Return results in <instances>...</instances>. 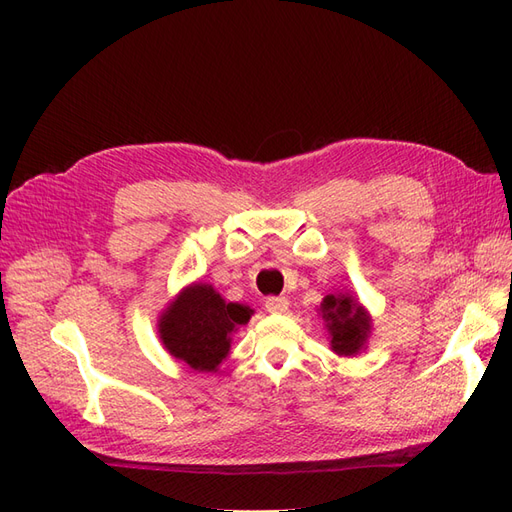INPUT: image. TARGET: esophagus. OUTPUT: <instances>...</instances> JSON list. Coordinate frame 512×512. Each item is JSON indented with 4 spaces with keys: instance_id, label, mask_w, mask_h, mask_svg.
<instances>
[{
    "instance_id": "1",
    "label": "esophagus",
    "mask_w": 512,
    "mask_h": 512,
    "mask_svg": "<svg viewBox=\"0 0 512 512\" xmlns=\"http://www.w3.org/2000/svg\"><path fill=\"white\" fill-rule=\"evenodd\" d=\"M288 299L286 297H269L267 301H265V307H267V312H271V314H286L288 312Z\"/></svg>"
}]
</instances>
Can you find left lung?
Returning <instances> with one entry per match:
<instances>
[{"label":"left lung","mask_w":512,"mask_h":512,"mask_svg":"<svg viewBox=\"0 0 512 512\" xmlns=\"http://www.w3.org/2000/svg\"><path fill=\"white\" fill-rule=\"evenodd\" d=\"M320 312L331 339V350L339 356L359 354L371 333V318L365 307L350 294H327L320 303Z\"/></svg>","instance_id":"1"}]
</instances>
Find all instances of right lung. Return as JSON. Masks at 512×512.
I'll list each match as a JSON object with an SVG mask.
<instances>
[{"label": "right lung", "mask_w": 512, "mask_h": 512, "mask_svg": "<svg viewBox=\"0 0 512 512\" xmlns=\"http://www.w3.org/2000/svg\"><path fill=\"white\" fill-rule=\"evenodd\" d=\"M252 314L247 305L226 303L211 284H192L164 309L158 333L177 361L194 371H218L230 352V335Z\"/></svg>", "instance_id": "1"}]
</instances>
